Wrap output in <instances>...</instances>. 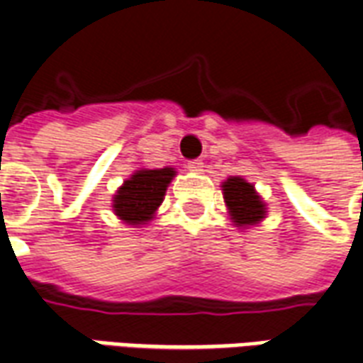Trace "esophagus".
Masks as SVG:
<instances>
[{
	"mask_svg": "<svg viewBox=\"0 0 363 363\" xmlns=\"http://www.w3.org/2000/svg\"><path fill=\"white\" fill-rule=\"evenodd\" d=\"M189 171H192V173H202L203 171V161L202 160H192L189 161Z\"/></svg>",
	"mask_w": 363,
	"mask_h": 363,
	"instance_id": "34e87169",
	"label": "esophagus"
}]
</instances>
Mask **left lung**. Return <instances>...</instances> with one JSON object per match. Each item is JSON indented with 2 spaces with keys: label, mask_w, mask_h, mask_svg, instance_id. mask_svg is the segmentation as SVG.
<instances>
[{
  "label": "left lung",
  "mask_w": 363,
  "mask_h": 363,
  "mask_svg": "<svg viewBox=\"0 0 363 363\" xmlns=\"http://www.w3.org/2000/svg\"><path fill=\"white\" fill-rule=\"evenodd\" d=\"M223 198L229 209V216L236 227L257 225L265 217V203L254 189V184L242 177H229L223 182Z\"/></svg>",
  "instance_id": "obj_1"
}]
</instances>
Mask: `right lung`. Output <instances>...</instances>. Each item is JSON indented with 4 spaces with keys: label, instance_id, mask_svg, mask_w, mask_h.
I'll return each instance as SVG.
<instances>
[{
    "label": "right lung",
    "instance_id": "right-lung-1",
    "mask_svg": "<svg viewBox=\"0 0 363 363\" xmlns=\"http://www.w3.org/2000/svg\"><path fill=\"white\" fill-rule=\"evenodd\" d=\"M173 177V167L140 169L130 174L113 196L115 216L134 227L152 221Z\"/></svg>",
    "mask_w": 363,
    "mask_h": 363
}]
</instances>
